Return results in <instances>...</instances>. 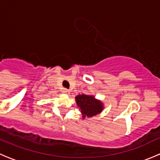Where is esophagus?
I'll return each instance as SVG.
<instances>
[{
	"instance_id": "obj_1",
	"label": "esophagus",
	"mask_w": 160,
	"mask_h": 160,
	"mask_svg": "<svg viewBox=\"0 0 160 160\" xmlns=\"http://www.w3.org/2000/svg\"><path fill=\"white\" fill-rule=\"evenodd\" d=\"M62 93H64V94H67V95H68V94H70V90H69L68 89H66V88H63V89H62Z\"/></svg>"
}]
</instances>
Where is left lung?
Returning <instances> with one entry per match:
<instances>
[{
  "instance_id": "1",
  "label": "left lung",
  "mask_w": 160,
  "mask_h": 160,
  "mask_svg": "<svg viewBox=\"0 0 160 160\" xmlns=\"http://www.w3.org/2000/svg\"><path fill=\"white\" fill-rule=\"evenodd\" d=\"M75 100L77 107L81 111L83 118L93 117L102 112L104 109V104L101 101L96 99L93 95H77Z\"/></svg>"
}]
</instances>
